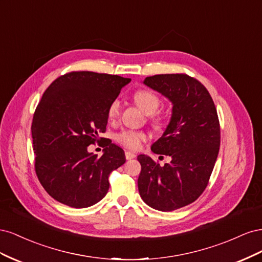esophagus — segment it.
<instances>
[{
	"mask_svg": "<svg viewBox=\"0 0 262 262\" xmlns=\"http://www.w3.org/2000/svg\"><path fill=\"white\" fill-rule=\"evenodd\" d=\"M136 156H137L136 154L132 153V152H129V150H126V152H125V158H126V160H132V158H134Z\"/></svg>",
	"mask_w": 262,
	"mask_h": 262,
	"instance_id": "34e87169",
	"label": "esophagus"
}]
</instances>
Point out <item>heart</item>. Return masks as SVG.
I'll use <instances>...</instances> for the list:
<instances>
[{
  "instance_id": "b5f03b06",
  "label": "heart",
  "mask_w": 262,
  "mask_h": 262,
  "mask_svg": "<svg viewBox=\"0 0 262 262\" xmlns=\"http://www.w3.org/2000/svg\"><path fill=\"white\" fill-rule=\"evenodd\" d=\"M133 99L137 105L147 115L154 114L161 105V99L157 95L149 90H140L133 95ZM120 114V100L118 98L110 101L107 108V116L110 120H115ZM152 120L155 123L161 122V118L153 116ZM147 139V134L144 131L123 130L116 136V140L123 146L130 149H138L142 143Z\"/></svg>"
}]
</instances>
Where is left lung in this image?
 I'll return each mask as SVG.
<instances>
[{"label":"left lung","instance_id":"8db88e82","mask_svg":"<svg viewBox=\"0 0 262 262\" xmlns=\"http://www.w3.org/2000/svg\"><path fill=\"white\" fill-rule=\"evenodd\" d=\"M143 83L172 104L167 128L150 146L170 162L160 165L139 155V192L150 208L173 211L195 201L208 186L221 143L216 108L208 90L187 74H158Z\"/></svg>","mask_w":262,"mask_h":262}]
</instances>
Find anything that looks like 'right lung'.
<instances>
[{"label":"right lung","instance_id":"add662e5","mask_svg":"<svg viewBox=\"0 0 262 262\" xmlns=\"http://www.w3.org/2000/svg\"><path fill=\"white\" fill-rule=\"evenodd\" d=\"M130 82L119 75L80 71L58 77L43 93L31 136L37 177L54 200L81 209L107 194L110 172L125 163L123 149L106 139L104 154L97 157L87 146L106 131L108 105Z\"/></svg>","mask_w":262,"mask_h":262}]
</instances>
